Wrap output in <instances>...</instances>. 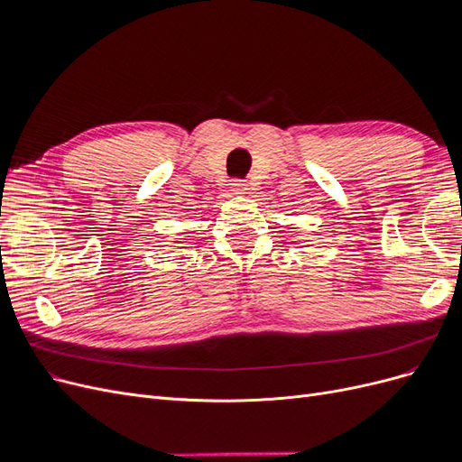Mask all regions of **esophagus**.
I'll return each instance as SVG.
<instances>
[{
    "mask_svg": "<svg viewBox=\"0 0 462 462\" xmlns=\"http://www.w3.org/2000/svg\"><path fill=\"white\" fill-rule=\"evenodd\" d=\"M231 190H233V194H246L248 185L245 183V180L235 179V180H231Z\"/></svg>",
    "mask_w": 462,
    "mask_h": 462,
    "instance_id": "1",
    "label": "esophagus"
}]
</instances>
